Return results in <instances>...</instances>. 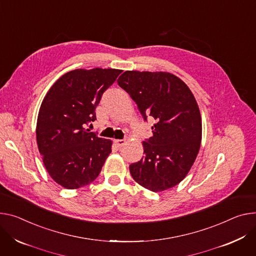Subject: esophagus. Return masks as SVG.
Returning <instances> with one entry per match:
<instances>
[{
    "label": "esophagus",
    "mask_w": 256,
    "mask_h": 256,
    "mask_svg": "<svg viewBox=\"0 0 256 256\" xmlns=\"http://www.w3.org/2000/svg\"><path fill=\"white\" fill-rule=\"evenodd\" d=\"M114 142H115V144L118 145V147H122V146L126 145V140H120V138H118V140H114Z\"/></svg>",
    "instance_id": "1"
}]
</instances>
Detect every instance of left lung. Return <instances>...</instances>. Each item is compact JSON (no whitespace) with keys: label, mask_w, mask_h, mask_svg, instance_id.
<instances>
[{"label":"left lung","mask_w":256,"mask_h":256,"mask_svg":"<svg viewBox=\"0 0 256 256\" xmlns=\"http://www.w3.org/2000/svg\"><path fill=\"white\" fill-rule=\"evenodd\" d=\"M138 105L145 120H156L153 136L143 142L145 156L130 166L142 187L161 192L187 176L200 149L202 122L194 95L170 72H126L118 80Z\"/></svg>","instance_id":"8db88e82"}]
</instances>
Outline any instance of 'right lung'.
<instances>
[{"label": "right lung", "mask_w": 256, "mask_h": 256, "mask_svg": "<svg viewBox=\"0 0 256 256\" xmlns=\"http://www.w3.org/2000/svg\"><path fill=\"white\" fill-rule=\"evenodd\" d=\"M120 69H76L63 74L44 96L38 115L36 142L46 170L66 189H78L99 176L112 142L86 126L96 120L103 92Z\"/></svg>", "instance_id": "add662e5"}]
</instances>
